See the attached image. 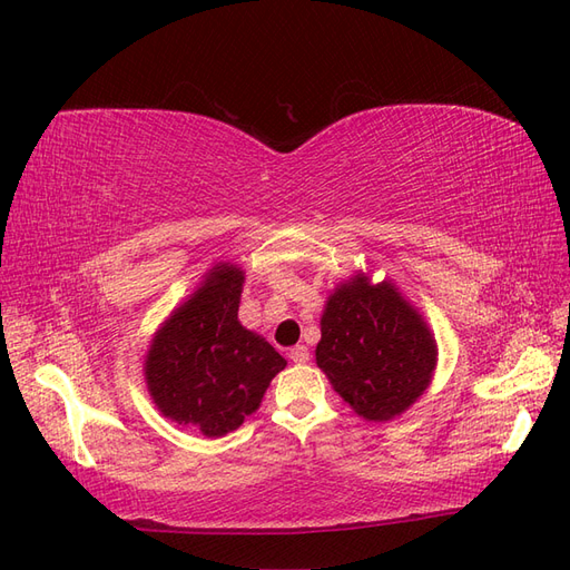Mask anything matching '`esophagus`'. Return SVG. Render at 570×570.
<instances>
[{
    "mask_svg": "<svg viewBox=\"0 0 570 570\" xmlns=\"http://www.w3.org/2000/svg\"><path fill=\"white\" fill-rule=\"evenodd\" d=\"M289 358L295 361V364H306V361H308V350L304 347V344H297V347L289 350Z\"/></svg>",
    "mask_w": 570,
    "mask_h": 570,
    "instance_id": "1",
    "label": "esophagus"
}]
</instances>
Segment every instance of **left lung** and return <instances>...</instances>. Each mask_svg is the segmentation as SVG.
Instances as JSON below:
<instances>
[{
    "label": "left lung",
    "instance_id": "obj_1",
    "mask_svg": "<svg viewBox=\"0 0 570 570\" xmlns=\"http://www.w3.org/2000/svg\"><path fill=\"white\" fill-rule=\"evenodd\" d=\"M316 364L358 416L390 421L433 381L438 344L392 283L358 273L327 297Z\"/></svg>",
    "mask_w": 570,
    "mask_h": 570
}]
</instances>
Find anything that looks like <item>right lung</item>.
I'll return each instance as SVG.
<instances>
[{
  "label": "right lung",
  "instance_id": "add662e5",
  "mask_svg": "<svg viewBox=\"0 0 570 570\" xmlns=\"http://www.w3.org/2000/svg\"><path fill=\"white\" fill-rule=\"evenodd\" d=\"M245 273L216 264L151 340L145 381L154 404L206 438L228 435L258 409L287 361L237 321Z\"/></svg>",
  "mask_w": 570,
  "mask_h": 570
}]
</instances>
